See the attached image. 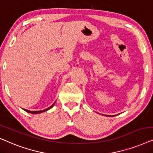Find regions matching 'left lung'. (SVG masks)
Instances as JSON below:
<instances>
[{"mask_svg":"<svg viewBox=\"0 0 153 153\" xmlns=\"http://www.w3.org/2000/svg\"><path fill=\"white\" fill-rule=\"evenodd\" d=\"M106 116H107V115H106Z\"/></svg>","mask_w":153,"mask_h":153,"instance_id":"8db88e82","label":"left lung"}]
</instances>
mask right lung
<instances>
[{
  "label": "right lung",
  "mask_w": 153,
  "mask_h": 153,
  "mask_svg": "<svg viewBox=\"0 0 153 153\" xmlns=\"http://www.w3.org/2000/svg\"><path fill=\"white\" fill-rule=\"evenodd\" d=\"M54 103H55V102H54L53 104L51 105V106H50L49 108H48L47 109H45V110H42V111H28V110H26V109H24V111H25L26 112H27V113H33V114H38V113H42V112H45V111H47L48 110L52 108L54 106Z\"/></svg>",
  "instance_id": "obj_1"
}]
</instances>
